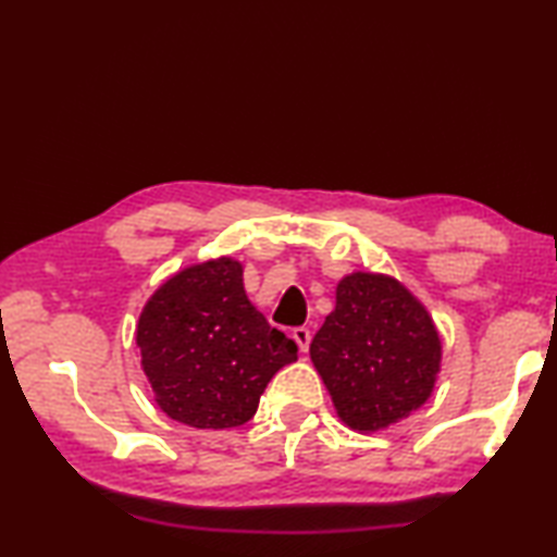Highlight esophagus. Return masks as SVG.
<instances>
[{
    "label": "esophagus",
    "mask_w": 557,
    "mask_h": 557,
    "mask_svg": "<svg viewBox=\"0 0 557 557\" xmlns=\"http://www.w3.org/2000/svg\"><path fill=\"white\" fill-rule=\"evenodd\" d=\"M292 338H295V342H297L299 351H307V348H309V342H312V332H309L307 326H297L295 332H292Z\"/></svg>",
    "instance_id": "34e87169"
}]
</instances>
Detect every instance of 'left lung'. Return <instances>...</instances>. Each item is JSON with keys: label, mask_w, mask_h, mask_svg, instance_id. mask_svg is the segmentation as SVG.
Here are the masks:
<instances>
[{"label": "left lung", "mask_w": 557, "mask_h": 557, "mask_svg": "<svg viewBox=\"0 0 557 557\" xmlns=\"http://www.w3.org/2000/svg\"><path fill=\"white\" fill-rule=\"evenodd\" d=\"M309 356L344 425L381 432L428 403L442 369V338L400 280L358 270L338 280L336 307Z\"/></svg>", "instance_id": "left-lung-1"}]
</instances>
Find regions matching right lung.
<instances>
[{
    "mask_svg": "<svg viewBox=\"0 0 557 557\" xmlns=\"http://www.w3.org/2000/svg\"><path fill=\"white\" fill-rule=\"evenodd\" d=\"M135 342L154 403L199 430L238 428L258 410L297 344L268 324L243 287V262H194L154 289L139 312Z\"/></svg>",
    "mask_w": 557,
    "mask_h": 557,
    "instance_id": "add662e5",
    "label": "right lung"
}]
</instances>
